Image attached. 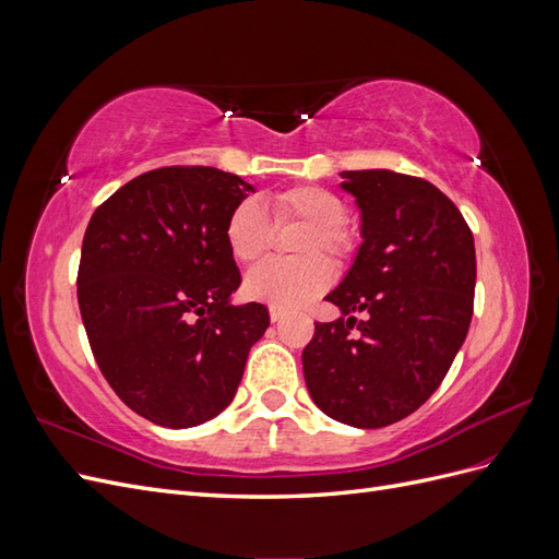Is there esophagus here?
Returning a JSON list of instances; mask_svg holds the SVG:
<instances>
[{"mask_svg":"<svg viewBox=\"0 0 559 559\" xmlns=\"http://www.w3.org/2000/svg\"><path fill=\"white\" fill-rule=\"evenodd\" d=\"M284 310L282 308H275V306H270V319H273V321H280V319H284Z\"/></svg>","mask_w":559,"mask_h":559,"instance_id":"1","label":"esophagus"}]
</instances>
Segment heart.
I'll return each mask as SVG.
<instances>
[{"instance_id":"obj_1","label":"heart","mask_w":559,"mask_h":559,"mask_svg":"<svg viewBox=\"0 0 559 559\" xmlns=\"http://www.w3.org/2000/svg\"><path fill=\"white\" fill-rule=\"evenodd\" d=\"M275 226L306 224V233L294 245L296 261H265L251 270L245 289L253 300L292 310L326 292L333 282V263H345L354 253V240L345 228L347 205L324 186H294L270 198ZM226 249L242 265L265 257L273 242V226L257 200H242L230 210L224 224Z\"/></svg>"}]
</instances>
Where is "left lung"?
Masks as SVG:
<instances>
[{"instance_id":"obj_1","label":"left lung","mask_w":559,"mask_h":559,"mask_svg":"<svg viewBox=\"0 0 559 559\" xmlns=\"http://www.w3.org/2000/svg\"><path fill=\"white\" fill-rule=\"evenodd\" d=\"M343 179L361 207L364 242L326 296L343 317L317 321L302 370L329 417L380 429L415 413L448 376L473 317L476 247L462 212L431 181L392 170Z\"/></svg>"}]
</instances>
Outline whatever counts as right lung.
I'll return each instance as SVG.
<instances>
[{
    "label": "right lung",
    "mask_w": 559,
    "mask_h": 559,
    "mask_svg": "<svg viewBox=\"0 0 559 559\" xmlns=\"http://www.w3.org/2000/svg\"><path fill=\"white\" fill-rule=\"evenodd\" d=\"M251 186L216 167L173 165L121 186L83 235L76 296L93 357L128 408L170 429L233 401L261 302L228 306L242 277L224 224Z\"/></svg>",
    "instance_id": "1"
}]
</instances>
